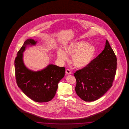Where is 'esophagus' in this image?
Returning a JSON list of instances; mask_svg holds the SVG:
<instances>
[{"mask_svg":"<svg viewBox=\"0 0 129 129\" xmlns=\"http://www.w3.org/2000/svg\"><path fill=\"white\" fill-rule=\"evenodd\" d=\"M66 74L68 75L71 74V71L69 69H67L66 71Z\"/></svg>","mask_w":129,"mask_h":129,"instance_id":"34e87169","label":"esophagus"}]
</instances>
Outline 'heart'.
Here are the masks:
<instances>
[{
	"instance_id": "obj_1",
	"label": "heart",
	"mask_w": 129,
	"mask_h": 129,
	"mask_svg": "<svg viewBox=\"0 0 129 129\" xmlns=\"http://www.w3.org/2000/svg\"><path fill=\"white\" fill-rule=\"evenodd\" d=\"M96 49L94 46L86 42L75 41L71 42L64 48V51L59 50L57 56L60 60L64 61L67 59V55L72 56L71 61L75 67L85 68L89 64L94 58Z\"/></svg>"
}]
</instances>
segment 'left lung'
Wrapping results in <instances>:
<instances>
[{"instance_id":"1","label":"left lung","mask_w":129,"mask_h":129,"mask_svg":"<svg viewBox=\"0 0 129 129\" xmlns=\"http://www.w3.org/2000/svg\"><path fill=\"white\" fill-rule=\"evenodd\" d=\"M116 55L106 40L104 50L89 65L74 74L77 94L85 102L103 96L112 86L117 67Z\"/></svg>"}]
</instances>
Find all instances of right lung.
Segmentation results:
<instances>
[{
	"instance_id": "add662e5",
	"label": "right lung",
	"mask_w": 129,
	"mask_h": 129,
	"mask_svg": "<svg viewBox=\"0 0 129 129\" xmlns=\"http://www.w3.org/2000/svg\"><path fill=\"white\" fill-rule=\"evenodd\" d=\"M37 42L26 40L17 53L14 61L16 82L26 96L38 103H46L55 96L59 82L65 74V68L49 64L43 70L33 71L24 65L23 52L27 45H35Z\"/></svg>"
}]
</instances>
